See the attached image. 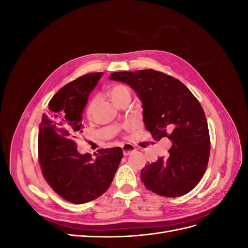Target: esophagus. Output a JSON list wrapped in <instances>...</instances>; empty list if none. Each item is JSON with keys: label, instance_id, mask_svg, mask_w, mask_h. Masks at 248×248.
Here are the masks:
<instances>
[{"label": "esophagus", "instance_id": "34e87169", "mask_svg": "<svg viewBox=\"0 0 248 248\" xmlns=\"http://www.w3.org/2000/svg\"><path fill=\"white\" fill-rule=\"evenodd\" d=\"M122 150H123L124 156H127V155H129V154H131L132 152L136 151V148H134V147H133L132 145H130V144H124V145L122 146Z\"/></svg>", "mask_w": 248, "mask_h": 248}]
</instances>
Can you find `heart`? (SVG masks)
<instances>
[{
	"label": "heart",
	"mask_w": 248,
	"mask_h": 248,
	"mask_svg": "<svg viewBox=\"0 0 248 248\" xmlns=\"http://www.w3.org/2000/svg\"><path fill=\"white\" fill-rule=\"evenodd\" d=\"M109 96L111 100L116 104L123 99L130 98V90L125 85H115L109 89ZM94 107H95V99H92L89 102L86 108V112L88 116H91Z\"/></svg>",
	"instance_id": "b5f03b06"
}]
</instances>
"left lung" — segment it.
Listing matches in <instances>:
<instances>
[{
    "mask_svg": "<svg viewBox=\"0 0 248 248\" xmlns=\"http://www.w3.org/2000/svg\"><path fill=\"white\" fill-rule=\"evenodd\" d=\"M109 79L136 91L145 126L155 140H171L167 157L141 170V182L168 198L189 192L204 175L210 154L208 123L198 99L181 81L153 69L114 72Z\"/></svg>",
    "mask_w": 248,
    "mask_h": 248,
    "instance_id": "8db88e82",
    "label": "left lung"
}]
</instances>
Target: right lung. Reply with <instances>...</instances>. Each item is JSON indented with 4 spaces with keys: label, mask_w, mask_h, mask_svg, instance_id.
<instances>
[{
    "label": "right lung",
    "mask_w": 248,
    "mask_h": 248,
    "mask_svg": "<svg viewBox=\"0 0 248 248\" xmlns=\"http://www.w3.org/2000/svg\"><path fill=\"white\" fill-rule=\"evenodd\" d=\"M103 72L89 73L65 85L52 97L39 124L38 156L42 174L60 197L84 204L106 192L123 157L122 148L80 154L74 140L82 132V112Z\"/></svg>",
    "instance_id": "obj_1"
}]
</instances>
